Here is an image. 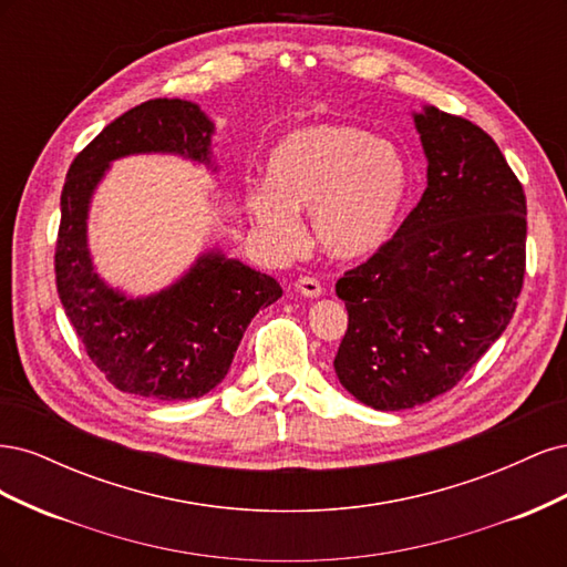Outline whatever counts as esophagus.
<instances>
[{"instance_id":"34e87169","label":"esophagus","mask_w":567,"mask_h":567,"mask_svg":"<svg viewBox=\"0 0 567 567\" xmlns=\"http://www.w3.org/2000/svg\"><path fill=\"white\" fill-rule=\"evenodd\" d=\"M296 290L305 298H319L323 293V286L315 277H300L296 281Z\"/></svg>"}]
</instances>
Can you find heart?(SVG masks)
<instances>
[{"label": "heart", "mask_w": 567, "mask_h": 567, "mask_svg": "<svg viewBox=\"0 0 567 567\" xmlns=\"http://www.w3.org/2000/svg\"><path fill=\"white\" fill-rule=\"evenodd\" d=\"M409 188V161L392 142L357 125L315 123L269 151L267 182L248 186L246 208L277 255L300 250L298 210L310 208L317 246L338 260H359L388 241Z\"/></svg>", "instance_id": "heart-1"}]
</instances>
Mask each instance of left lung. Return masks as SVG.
Wrapping results in <instances>:
<instances>
[{"instance_id":"left-lung-1","label":"left lung","mask_w":567,"mask_h":567,"mask_svg":"<svg viewBox=\"0 0 567 567\" xmlns=\"http://www.w3.org/2000/svg\"><path fill=\"white\" fill-rule=\"evenodd\" d=\"M414 123L425 192L398 234L336 284L348 307L336 375L379 411L452 390L504 333L525 277L527 205L499 146L435 106Z\"/></svg>"}]
</instances>
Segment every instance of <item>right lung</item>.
<instances>
[{
	"mask_svg": "<svg viewBox=\"0 0 567 567\" xmlns=\"http://www.w3.org/2000/svg\"><path fill=\"white\" fill-rule=\"evenodd\" d=\"M213 134L215 123L192 101L151 99L115 117L65 175L54 255L59 298L96 369L136 398H203L227 375L250 319L284 293L277 279L217 248L146 298L111 288L94 269L90 203L111 163L134 153H175L215 173Z\"/></svg>",
	"mask_w": 567,
	"mask_h": 567,
	"instance_id": "1",
	"label": "right lung"
}]
</instances>
